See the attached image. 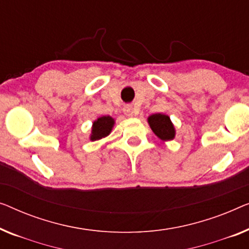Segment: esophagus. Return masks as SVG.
<instances>
[{
    "instance_id": "esophagus-1",
    "label": "esophagus",
    "mask_w": 249,
    "mask_h": 249,
    "mask_svg": "<svg viewBox=\"0 0 249 249\" xmlns=\"http://www.w3.org/2000/svg\"><path fill=\"white\" fill-rule=\"evenodd\" d=\"M124 112L125 116L132 117L133 114H136V110H135V107H133L132 106H127V107H124Z\"/></svg>"
}]
</instances>
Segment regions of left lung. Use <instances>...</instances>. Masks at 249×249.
Returning a JSON list of instances; mask_svg holds the SVG:
<instances>
[{
	"label": "left lung",
	"instance_id": "8db88e82",
	"mask_svg": "<svg viewBox=\"0 0 249 249\" xmlns=\"http://www.w3.org/2000/svg\"><path fill=\"white\" fill-rule=\"evenodd\" d=\"M148 122L151 130L158 138L161 140H172L174 138L175 129L168 116L161 113L151 114L148 118Z\"/></svg>",
	"mask_w": 249,
	"mask_h": 249
}]
</instances>
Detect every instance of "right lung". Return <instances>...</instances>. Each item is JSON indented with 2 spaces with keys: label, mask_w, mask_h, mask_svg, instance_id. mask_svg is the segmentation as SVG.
Wrapping results in <instances>:
<instances>
[{
  "label": "right lung",
  "mask_w": 249,
  "mask_h": 249,
  "mask_svg": "<svg viewBox=\"0 0 249 249\" xmlns=\"http://www.w3.org/2000/svg\"><path fill=\"white\" fill-rule=\"evenodd\" d=\"M114 124V120L109 116H103L94 121L92 128L91 140H99L101 138L107 137L112 130Z\"/></svg>",
  "instance_id": "obj_1"
}]
</instances>
